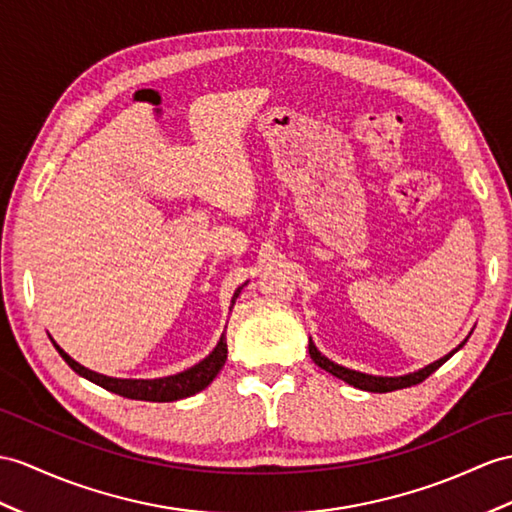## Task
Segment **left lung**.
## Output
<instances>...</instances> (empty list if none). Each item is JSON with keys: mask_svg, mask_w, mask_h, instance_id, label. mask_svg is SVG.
I'll use <instances>...</instances> for the list:
<instances>
[{"mask_svg": "<svg viewBox=\"0 0 512 512\" xmlns=\"http://www.w3.org/2000/svg\"><path fill=\"white\" fill-rule=\"evenodd\" d=\"M465 343H467V339H465L463 343H460V345L456 347V350H452L450 354L439 358V360H434V363L428 365V367H423V369L413 371V373H406V376H393V378H389V376H369V373H360V371H354V369H347V367H343V365H336V363H332L330 358H326V356H323V354L317 350L313 339L308 341V354H310V358L315 360V365H319L321 369H326L328 373H332L334 378H339V380H343V382H347V384L356 386V389H360V391H369V393H391V391L406 389V386H413V384H419V382L426 380V378L430 376V373H434L443 363H447V360H450Z\"/></svg>", "mask_w": 512, "mask_h": 512, "instance_id": "1", "label": "left lung"}]
</instances>
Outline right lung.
<instances>
[{"label": "right lung", "instance_id": "obj_1", "mask_svg": "<svg viewBox=\"0 0 512 512\" xmlns=\"http://www.w3.org/2000/svg\"><path fill=\"white\" fill-rule=\"evenodd\" d=\"M241 289L243 286L236 289L232 297V306H234V299L239 297ZM54 347L58 350V354L65 358V363L78 373V376L91 380L93 384L102 386V389L110 393L128 397V400H143V402H176L199 393L217 378V373L221 371L223 365H226V358H228L226 334H221L215 350L210 352L204 360H199V363L193 365L191 369H184L182 373H176V376H167V378L132 380V378H110V376H104V373L86 369L80 363H76V360H73L65 350H60V345L54 343Z\"/></svg>", "mask_w": 512, "mask_h": 512}]
</instances>
